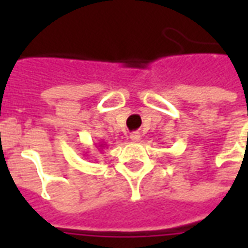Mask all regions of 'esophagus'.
<instances>
[{
    "label": "esophagus",
    "instance_id": "obj_1",
    "mask_svg": "<svg viewBox=\"0 0 248 248\" xmlns=\"http://www.w3.org/2000/svg\"><path fill=\"white\" fill-rule=\"evenodd\" d=\"M130 140H133V142H138V140H140V133H131V134H130Z\"/></svg>",
    "mask_w": 248,
    "mask_h": 248
}]
</instances>
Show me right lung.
<instances>
[{"label":"right lung","mask_w":248,"mask_h":248,"mask_svg":"<svg viewBox=\"0 0 248 248\" xmlns=\"http://www.w3.org/2000/svg\"><path fill=\"white\" fill-rule=\"evenodd\" d=\"M99 147H103V143H101V145H99Z\"/></svg>","instance_id":"1"}]
</instances>
